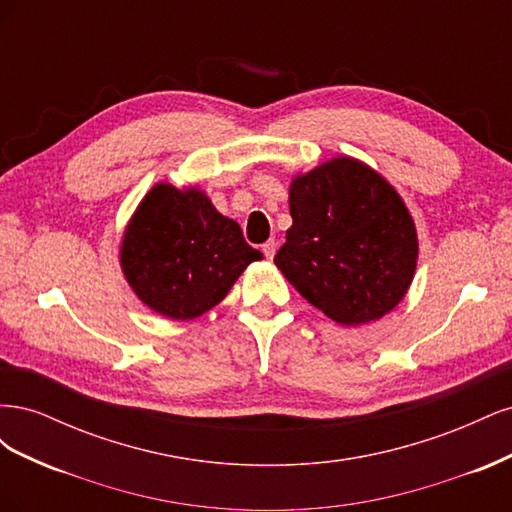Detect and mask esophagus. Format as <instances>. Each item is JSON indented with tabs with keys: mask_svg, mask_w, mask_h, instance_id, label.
Instances as JSON below:
<instances>
[{
	"mask_svg": "<svg viewBox=\"0 0 512 512\" xmlns=\"http://www.w3.org/2000/svg\"><path fill=\"white\" fill-rule=\"evenodd\" d=\"M275 250H277V243L273 239H269L265 245H262V254L267 256V260H273L275 256Z\"/></svg>",
	"mask_w": 512,
	"mask_h": 512,
	"instance_id": "34e87169",
	"label": "esophagus"
}]
</instances>
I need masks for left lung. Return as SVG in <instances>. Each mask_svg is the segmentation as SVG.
Wrapping results in <instances>:
<instances>
[{
  "label": "left lung",
  "instance_id": "8db88e82",
  "mask_svg": "<svg viewBox=\"0 0 512 512\" xmlns=\"http://www.w3.org/2000/svg\"><path fill=\"white\" fill-rule=\"evenodd\" d=\"M292 226L275 265L324 316L359 327L393 312L414 280L418 239L393 185L337 156L290 181Z\"/></svg>",
  "mask_w": 512,
  "mask_h": 512
}]
</instances>
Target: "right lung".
<instances>
[{"mask_svg": "<svg viewBox=\"0 0 512 512\" xmlns=\"http://www.w3.org/2000/svg\"><path fill=\"white\" fill-rule=\"evenodd\" d=\"M262 254L241 226L196 188L156 183L123 230L119 265L134 294L170 320H192L218 305Z\"/></svg>", "mask_w": 512, "mask_h": 512, "instance_id": "right-lung-1", "label": "right lung"}]
</instances>
